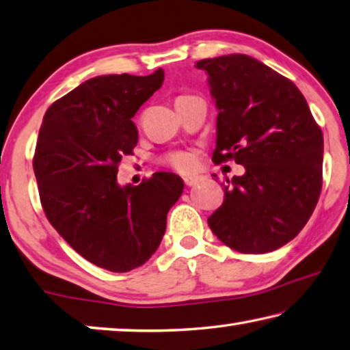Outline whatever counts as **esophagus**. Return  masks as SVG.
<instances>
[{
    "mask_svg": "<svg viewBox=\"0 0 350 350\" xmlns=\"http://www.w3.org/2000/svg\"><path fill=\"white\" fill-rule=\"evenodd\" d=\"M198 181H200L198 176H187V178H185L186 186H189V187H192V186H195V185H198Z\"/></svg>",
    "mask_w": 350,
    "mask_h": 350,
    "instance_id": "esophagus-1",
    "label": "esophagus"
}]
</instances>
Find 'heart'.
<instances>
[{
	"label": "heart",
	"mask_w": 350,
	"mask_h": 350,
	"mask_svg": "<svg viewBox=\"0 0 350 350\" xmlns=\"http://www.w3.org/2000/svg\"><path fill=\"white\" fill-rule=\"evenodd\" d=\"M189 96V95H185ZM181 98V96H180ZM164 163L169 164L178 172H189L195 164V158L191 152H174L164 158Z\"/></svg>",
	"instance_id": "obj_1"
}]
</instances>
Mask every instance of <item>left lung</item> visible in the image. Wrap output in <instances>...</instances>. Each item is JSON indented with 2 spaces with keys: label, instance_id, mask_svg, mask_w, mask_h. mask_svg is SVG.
I'll list each match as a JSON object with an SVG mask.
<instances>
[{
  "label": "left lung",
  "instance_id": "1",
  "mask_svg": "<svg viewBox=\"0 0 350 350\" xmlns=\"http://www.w3.org/2000/svg\"><path fill=\"white\" fill-rule=\"evenodd\" d=\"M195 67L209 75L219 110L212 161L246 169L223 183L207 223L237 252H272L299 234L320 198L321 129L297 85L258 59L232 53Z\"/></svg>",
  "mask_w": 350,
  "mask_h": 350
}]
</instances>
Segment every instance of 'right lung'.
Segmentation results:
<instances>
[{
  "label": "right lung",
  "mask_w": 350,
  "mask_h": 350,
  "mask_svg": "<svg viewBox=\"0 0 350 350\" xmlns=\"http://www.w3.org/2000/svg\"><path fill=\"white\" fill-rule=\"evenodd\" d=\"M163 81V69L90 78L55 101L40 127L33 172L49 223L110 272L132 271L155 254L185 187L172 172L138 186L116 183L121 158L138 143L133 115Z\"/></svg>",
  "instance_id": "add662e5"
}]
</instances>
